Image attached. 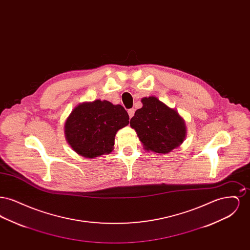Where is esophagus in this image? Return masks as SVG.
<instances>
[{
  "instance_id": "1",
  "label": "esophagus",
  "mask_w": 250,
  "mask_h": 250,
  "mask_svg": "<svg viewBox=\"0 0 250 250\" xmlns=\"http://www.w3.org/2000/svg\"><path fill=\"white\" fill-rule=\"evenodd\" d=\"M128 115H129V117L132 118L133 116H134V113H135V109L134 108H130V109H128Z\"/></svg>"
}]
</instances>
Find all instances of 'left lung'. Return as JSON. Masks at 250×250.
<instances>
[{"instance_id":"8db88e82","label":"left lung","mask_w":250,"mask_h":250,"mask_svg":"<svg viewBox=\"0 0 250 250\" xmlns=\"http://www.w3.org/2000/svg\"><path fill=\"white\" fill-rule=\"evenodd\" d=\"M143 107L136 110L130 126L147 152L167 154L179 147L187 136L184 118L175 108L155 96L143 97Z\"/></svg>"}]
</instances>
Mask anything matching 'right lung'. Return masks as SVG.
<instances>
[{"mask_svg":"<svg viewBox=\"0 0 250 250\" xmlns=\"http://www.w3.org/2000/svg\"><path fill=\"white\" fill-rule=\"evenodd\" d=\"M128 124L123 106L97 99L75 107L65 121L64 136L78 155L95 158L112 152L117 131Z\"/></svg>","mask_w":250,"mask_h":250,"instance_id":"obj_1","label":"right lung"}]
</instances>
